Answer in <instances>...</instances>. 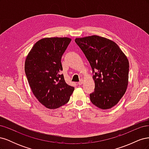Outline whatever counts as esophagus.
Listing matches in <instances>:
<instances>
[{
	"instance_id": "esophagus-1",
	"label": "esophagus",
	"mask_w": 149,
	"mask_h": 149,
	"mask_svg": "<svg viewBox=\"0 0 149 149\" xmlns=\"http://www.w3.org/2000/svg\"><path fill=\"white\" fill-rule=\"evenodd\" d=\"M83 83V79H81V80H80V81H79L78 82V84L79 85H81V84H82Z\"/></svg>"
}]
</instances>
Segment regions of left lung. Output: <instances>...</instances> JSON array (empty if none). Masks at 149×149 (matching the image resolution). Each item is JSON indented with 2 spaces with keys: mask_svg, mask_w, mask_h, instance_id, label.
I'll list each match as a JSON object with an SVG mask.
<instances>
[{
  "mask_svg": "<svg viewBox=\"0 0 149 149\" xmlns=\"http://www.w3.org/2000/svg\"><path fill=\"white\" fill-rule=\"evenodd\" d=\"M75 42L86 57L93 70L94 91L89 94L94 105L109 109L124 96L128 85L129 63L114 42L97 35L76 38Z\"/></svg>",
  "mask_w": 149,
  "mask_h": 149,
  "instance_id": "left-lung-1",
  "label": "left lung"
}]
</instances>
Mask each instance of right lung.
Listing matches in <instances>:
<instances>
[{"label":"right lung","instance_id":"add662e5","mask_svg":"<svg viewBox=\"0 0 149 149\" xmlns=\"http://www.w3.org/2000/svg\"><path fill=\"white\" fill-rule=\"evenodd\" d=\"M71 39L45 38L36 43L26 58L25 72L34 96L48 109H56L69 101L74 87L67 84L61 59Z\"/></svg>","mask_w":149,"mask_h":149}]
</instances>
